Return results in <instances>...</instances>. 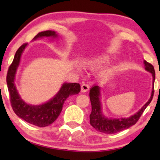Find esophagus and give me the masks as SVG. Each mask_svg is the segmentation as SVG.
<instances>
[{
	"label": "esophagus",
	"instance_id": "1",
	"mask_svg": "<svg viewBox=\"0 0 160 160\" xmlns=\"http://www.w3.org/2000/svg\"><path fill=\"white\" fill-rule=\"evenodd\" d=\"M89 86L88 84L86 83H82L81 85V92H87L89 90Z\"/></svg>",
	"mask_w": 160,
	"mask_h": 160
}]
</instances>
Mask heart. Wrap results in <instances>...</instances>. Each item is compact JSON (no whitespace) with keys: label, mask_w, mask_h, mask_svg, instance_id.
Here are the masks:
<instances>
[{"label":"heart","mask_w":160,"mask_h":160,"mask_svg":"<svg viewBox=\"0 0 160 160\" xmlns=\"http://www.w3.org/2000/svg\"><path fill=\"white\" fill-rule=\"evenodd\" d=\"M108 62H109L108 57L105 56H102L96 57V58H93V59L89 60V61L88 62L87 65L90 68H98L102 67V66L107 64Z\"/></svg>","instance_id":"1"}]
</instances>
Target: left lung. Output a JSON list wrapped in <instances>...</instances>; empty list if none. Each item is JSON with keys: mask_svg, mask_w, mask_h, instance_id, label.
<instances>
[{"mask_svg": "<svg viewBox=\"0 0 160 160\" xmlns=\"http://www.w3.org/2000/svg\"><path fill=\"white\" fill-rule=\"evenodd\" d=\"M144 64L145 70L152 74L153 79V83L154 84L155 71H154L153 66L146 61L144 62ZM153 88L154 86L153 87L151 96L148 102L135 114L131 116L128 118L108 119L104 117L102 111V104H101L100 101V87L98 86H92L89 91V98H90L92 104V112L91 114L89 115L91 126L95 128L97 131L106 134H114L131 127L138 121L143 112L144 111V110L149 105L150 102L152 101L154 92Z\"/></svg>", "mask_w": 160, "mask_h": 160, "instance_id": "obj_1", "label": "left lung"}]
</instances>
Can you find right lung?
I'll return each instance as SVG.
<instances>
[{"label":"right lung","instance_id":"right-lung-1","mask_svg":"<svg viewBox=\"0 0 160 160\" xmlns=\"http://www.w3.org/2000/svg\"><path fill=\"white\" fill-rule=\"evenodd\" d=\"M43 37L56 38L58 34L53 31H45L38 33L34 38V40ZM26 46L27 43H24L17 49L13 61L7 71V83L10 96L11 106L16 114L27 122L39 127H45L52 124L58 118L66 99L70 95L80 92V85L77 82H65L58 92L49 102L40 105H32L25 103L18 93L14 80L22 53Z\"/></svg>","mask_w":160,"mask_h":160}]
</instances>
